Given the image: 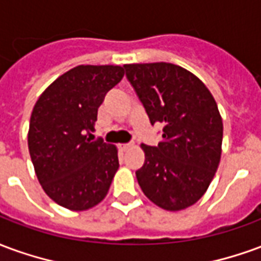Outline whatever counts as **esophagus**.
Here are the masks:
<instances>
[{
  "label": "esophagus",
  "instance_id": "obj_1",
  "mask_svg": "<svg viewBox=\"0 0 261 261\" xmlns=\"http://www.w3.org/2000/svg\"><path fill=\"white\" fill-rule=\"evenodd\" d=\"M130 147H131V144H121V145H120V149H121L123 152H125V151H127Z\"/></svg>",
  "mask_w": 261,
  "mask_h": 261
}]
</instances>
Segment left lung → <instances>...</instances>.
Returning a JSON list of instances; mask_svg holds the SVG:
<instances>
[{"instance_id": "8db88e82", "label": "left lung", "mask_w": 261, "mask_h": 261, "mask_svg": "<svg viewBox=\"0 0 261 261\" xmlns=\"http://www.w3.org/2000/svg\"><path fill=\"white\" fill-rule=\"evenodd\" d=\"M125 76L151 124L162 123V141L145 145L137 170L144 194L158 207L179 211L198 201L218 169L222 119L207 86L169 63L124 65Z\"/></svg>"}]
</instances>
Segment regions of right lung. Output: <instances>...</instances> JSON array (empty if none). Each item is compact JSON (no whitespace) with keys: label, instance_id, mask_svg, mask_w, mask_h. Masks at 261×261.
Wrapping results in <instances>:
<instances>
[{"label":"right lung","instance_id":"add662e5","mask_svg":"<svg viewBox=\"0 0 261 261\" xmlns=\"http://www.w3.org/2000/svg\"><path fill=\"white\" fill-rule=\"evenodd\" d=\"M119 65H80L43 92L33 108L28 145L43 190L61 207L84 211L102 201L119 169L117 149L92 141L97 108L119 84Z\"/></svg>","mask_w":261,"mask_h":261}]
</instances>
